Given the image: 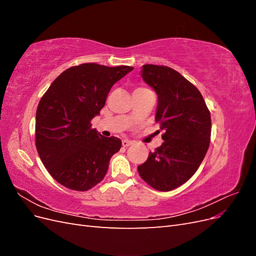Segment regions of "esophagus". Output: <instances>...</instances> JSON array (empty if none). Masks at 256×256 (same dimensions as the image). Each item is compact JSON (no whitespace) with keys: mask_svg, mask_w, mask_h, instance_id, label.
Listing matches in <instances>:
<instances>
[{"mask_svg":"<svg viewBox=\"0 0 256 256\" xmlns=\"http://www.w3.org/2000/svg\"><path fill=\"white\" fill-rule=\"evenodd\" d=\"M122 146H124V147H128V146H130V145H132V144H134V142H132V141H130V140H122Z\"/></svg>","mask_w":256,"mask_h":256,"instance_id":"esophagus-1","label":"esophagus"}]
</instances>
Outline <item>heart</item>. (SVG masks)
<instances>
[{"label": "heart", "mask_w": 256, "mask_h": 256, "mask_svg": "<svg viewBox=\"0 0 256 256\" xmlns=\"http://www.w3.org/2000/svg\"><path fill=\"white\" fill-rule=\"evenodd\" d=\"M142 90H147L146 88H136L134 92H142Z\"/></svg>", "instance_id": "heart-1"}]
</instances>
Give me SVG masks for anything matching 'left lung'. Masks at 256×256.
<instances>
[{
  "instance_id": "1",
  "label": "left lung",
  "mask_w": 256,
  "mask_h": 256,
  "mask_svg": "<svg viewBox=\"0 0 256 256\" xmlns=\"http://www.w3.org/2000/svg\"><path fill=\"white\" fill-rule=\"evenodd\" d=\"M142 79L156 92V120L164 143L138 166L154 189L171 191L189 180L202 164L210 142L212 120L200 90L168 66L143 65Z\"/></svg>"
}]
</instances>
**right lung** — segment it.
Here are the masks:
<instances>
[{"label": "right lung", "mask_w": 256, "mask_h": 256, "mask_svg": "<svg viewBox=\"0 0 256 256\" xmlns=\"http://www.w3.org/2000/svg\"><path fill=\"white\" fill-rule=\"evenodd\" d=\"M134 67L94 63L66 69L52 82L36 111V148L44 168L64 187L86 191L104 180L118 138L92 129L111 88Z\"/></svg>", "instance_id": "obj_1"}]
</instances>
